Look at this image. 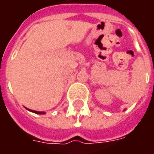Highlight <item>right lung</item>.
I'll list each match as a JSON object with an SVG mask.
<instances>
[{
    "label": "right lung",
    "instance_id": "right-lung-1",
    "mask_svg": "<svg viewBox=\"0 0 154 154\" xmlns=\"http://www.w3.org/2000/svg\"><path fill=\"white\" fill-rule=\"evenodd\" d=\"M27 110H30V111H32V112H34V113H36V114H44V112H41V111H36V110H29V109H27Z\"/></svg>",
    "mask_w": 154,
    "mask_h": 154
}]
</instances>
